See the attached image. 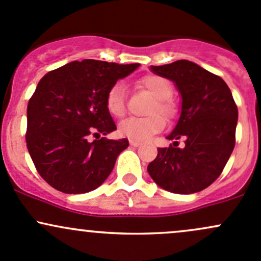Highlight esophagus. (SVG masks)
<instances>
[{"mask_svg": "<svg viewBox=\"0 0 261 261\" xmlns=\"http://www.w3.org/2000/svg\"><path fill=\"white\" fill-rule=\"evenodd\" d=\"M130 145H131V146L138 147V146H140V145H141V142L136 141V140H130Z\"/></svg>", "mask_w": 261, "mask_h": 261, "instance_id": "1", "label": "esophagus"}]
</instances>
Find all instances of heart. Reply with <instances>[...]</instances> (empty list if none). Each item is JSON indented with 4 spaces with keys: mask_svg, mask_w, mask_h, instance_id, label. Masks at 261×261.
Returning <instances> with one entry per match:
<instances>
[{
    "mask_svg": "<svg viewBox=\"0 0 261 261\" xmlns=\"http://www.w3.org/2000/svg\"><path fill=\"white\" fill-rule=\"evenodd\" d=\"M140 85L153 96V101L147 109L149 116L130 117L119 125V134L125 138L138 141H145L160 133L167 121L177 115V105L170 96L172 86L166 79L158 75H147L140 80ZM105 105L114 117H122L126 114L125 87L121 82H116L106 92Z\"/></svg>",
    "mask_w": 261,
    "mask_h": 261,
    "instance_id": "b5f03b06",
    "label": "heart"
}]
</instances>
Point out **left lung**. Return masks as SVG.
Listing matches in <instances>:
<instances>
[{
    "label": "left lung",
    "instance_id": "obj_1",
    "mask_svg": "<svg viewBox=\"0 0 261 261\" xmlns=\"http://www.w3.org/2000/svg\"><path fill=\"white\" fill-rule=\"evenodd\" d=\"M151 70L176 84L182 106L176 127L167 136L174 145L159 147L147 171L170 193L204 190L220 176L235 146L238 106L231 91L220 76L188 60ZM179 138L186 140L182 149L177 147Z\"/></svg>",
    "mask_w": 261,
    "mask_h": 261
}]
</instances>
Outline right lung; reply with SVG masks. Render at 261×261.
I'll return each mask as SVG.
<instances>
[{
  "label": "right lung",
  "mask_w": 261,
  "mask_h": 261,
  "mask_svg": "<svg viewBox=\"0 0 261 261\" xmlns=\"http://www.w3.org/2000/svg\"><path fill=\"white\" fill-rule=\"evenodd\" d=\"M139 64L84 60L46 73L27 105L26 144L37 172L56 190L85 194L101 185L128 140L89 141L116 130L106 92Z\"/></svg>",
  "instance_id": "1"
}]
</instances>
